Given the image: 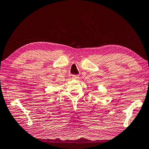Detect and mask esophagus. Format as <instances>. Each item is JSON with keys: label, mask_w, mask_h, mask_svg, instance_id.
I'll use <instances>...</instances> for the list:
<instances>
[{"label": "esophagus", "mask_w": 149, "mask_h": 149, "mask_svg": "<svg viewBox=\"0 0 149 149\" xmlns=\"http://www.w3.org/2000/svg\"><path fill=\"white\" fill-rule=\"evenodd\" d=\"M72 78L74 79H78V78H79V75H73Z\"/></svg>", "instance_id": "esophagus-1"}]
</instances>
